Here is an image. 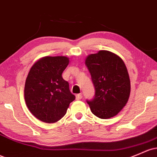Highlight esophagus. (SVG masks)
Segmentation results:
<instances>
[{
    "instance_id": "obj_1",
    "label": "esophagus",
    "mask_w": 157,
    "mask_h": 157,
    "mask_svg": "<svg viewBox=\"0 0 157 157\" xmlns=\"http://www.w3.org/2000/svg\"><path fill=\"white\" fill-rule=\"evenodd\" d=\"M82 98V94H76V99L77 100H80Z\"/></svg>"
}]
</instances>
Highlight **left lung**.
I'll list each match as a JSON object with an SVG mask.
<instances>
[{
    "mask_svg": "<svg viewBox=\"0 0 157 157\" xmlns=\"http://www.w3.org/2000/svg\"><path fill=\"white\" fill-rule=\"evenodd\" d=\"M85 64L95 89V97L87 101L91 111L102 119L115 116L127 104L130 94V80L124 63L111 51H99L88 55Z\"/></svg>",
    "mask_w": 157,
    "mask_h": 157,
    "instance_id": "1",
    "label": "left lung"
}]
</instances>
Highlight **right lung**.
Here are the masks:
<instances>
[{
  "mask_svg": "<svg viewBox=\"0 0 157 157\" xmlns=\"http://www.w3.org/2000/svg\"><path fill=\"white\" fill-rule=\"evenodd\" d=\"M69 63L64 56H44L31 67L25 81V99L27 108L37 119L55 123L66 114L75 96L62 77Z\"/></svg>",
  "mask_w": 157,
  "mask_h": 157,
  "instance_id": "right-lung-1",
  "label": "right lung"
}]
</instances>
